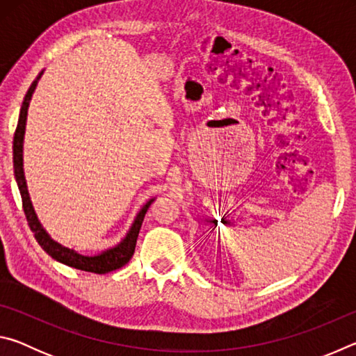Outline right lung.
Returning <instances> with one entry per match:
<instances>
[{
  "label": "right lung",
  "instance_id": "obj_1",
  "mask_svg": "<svg viewBox=\"0 0 356 356\" xmlns=\"http://www.w3.org/2000/svg\"><path fill=\"white\" fill-rule=\"evenodd\" d=\"M42 74H44V72H40L39 76L35 78L31 86H29L28 92L25 95V100H23L19 124H17V129L14 134V147H12V150H14V174H15L17 185H19V190L22 195L23 212H25L28 226L33 231L34 238L38 240V243L42 246V250H44L48 256H51L55 261L61 262L64 265H69V267L84 270V272L105 275L108 272H113V270L124 267V265L130 261L131 256H134L136 238H138V234H140L143 220H144V216H146V212L149 210L150 204H152L154 200L147 201L146 206L140 210V213L136 215L134 225H131L130 231L127 232V236H125L122 242L114 246V248L100 252V254H97V256L78 254L76 251L65 248V246L59 245L50 236H48V234L45 232V229L42 227L40 221L38 220V215H35V212H34L31 200H29V193L26 188L25 174H23V136H25L28 106H29V100H31V97H33V92H34L35 86H38V81L40 80Z\"/></svg>",
  "mask_w": 356,
  "mask_h": 356
}]
</instances>
